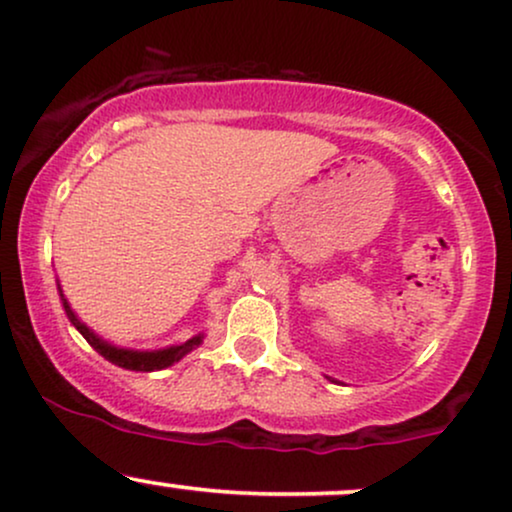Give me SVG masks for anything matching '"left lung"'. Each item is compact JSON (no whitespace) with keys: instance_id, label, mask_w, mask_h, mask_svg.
I'll list each match as a JSON object with an SVG mask.
<instances>
[{"instance_id":"obj_1","label":"left lung","mask_w":512,"mask_h":512,"mask_svg":"<svg viewBox=\"0 0 512 512\" xmlns=\"http://www.w3.org/2000/svg\"><path fill=\"white\" fill-rule=\"evenodd\" d=\"M329 381H334V384H341V381H336V379H331V377H326Z\"/></svg>"}]
</instances>
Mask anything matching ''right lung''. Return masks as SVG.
Segmentation results:
<instances>
[{
    "label": "right lung",
    "instance_id": "1",
    "mask_svg": "<svg viewBox=\"0 0 512 512\" xmlns=\"http://www.w3.org/2000/svg\"><path fill=\"white\" fill-rule=\"evenodd\" d=\"M57 291H59V298H61V305H64V312L66 317H69V322L76 326V331L80 336L85 338V341L90 343L92 348L100 353L104 360H109L112 365L116 367H123V369H131V372H157V369H166L171 365H176L178 360H183L190 350H195L197 346L202 343V338L205 334H195L193 338H188V341L183 343H174V346H166V348H157V350H135V348H123V346H114L112 341H104L100 334H95V331L90 329L88 324L80 319L76 312H73V307L69 300H66L64 295V288H61V283L57 279Z\"/></svg>",
    "mask_w": 512,
    "mask_h": 512
}]
</instances>
